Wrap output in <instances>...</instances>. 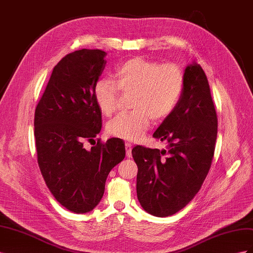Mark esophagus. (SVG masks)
<instances>
[{"mask_svg":"<svg viewBox=\"0 0 253 253\" xmlns=\"http://www.w3.org/2000/svg\"><path fill=\"white\" fill-rule=\"evenodd\" d=\"M126 152L127 157H132V144L129 142L126 143Z\"/></svg>","mask_w":253,"mask_h":253,"instance_id":"1","label":"esophagus"}]
</instances>
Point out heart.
Wrapping results in <instances>:
<instances>
[{
    "mask_svg": "<svg viewBox=\"0 0 253 253\" xmlns=\"http://www.w3.org/2000/svg\"><path fill=\"white\" fill-rule=\"evenodd\" d=\"M183 86L185 75L178 65L136 57L116 68L114 81L98 80L94 98L101 114L110 116L116 110L119 90L132 94L129 106L134 110L115 116L106 131L117 138L137 141L147 133L151 118L163 121L174 112Z\"/></svg>",
    "mask_w": 253,
    "mask_h": 253,
    "instance_id": "heart-1",
    "label": "heart"
}]
</instances>
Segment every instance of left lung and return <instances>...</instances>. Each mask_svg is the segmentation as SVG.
<instances>
[{
  "label": "left lung",
  "instance_id": "8db88e82",
  "mask_svg": "<svg viewBox=\"0 0 253 253\" xmlns=\"http://www.w3.org/2000/svg\"><path fill=\"white\" fill-rule=\"evenodd\" d=\"M153 137L167 150L136 145L137 197L158 217L186 207L202 188L210 170L217 137V115L208 79L200 64L188 65L179 103Z\"/></svg>",
  "mask_w": 253,
  "mask_h": 253
}]
</instances>
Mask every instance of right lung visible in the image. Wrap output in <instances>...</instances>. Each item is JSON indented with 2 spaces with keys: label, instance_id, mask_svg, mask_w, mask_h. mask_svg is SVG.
<instances>
[{
  "label": "right lung",
  "instance_id": "add662e5",
  "mask_svg": "<svg viewBox=\"0 0 253 253\" xmlns=\"http://www.w3.org/2000/svg\"><path fill=\"white\" fill-rule=\"evenodd\" d=\"M100 49L68 53L53 67L35 111V139L41 174L64 208L86 213L101 201L105 180L126 156L119 138L94 141L102 126L94 87L106 61Z\"/></svg>",
  "mask_w": 253,
  "mask_h": 253
}]
</instances>
